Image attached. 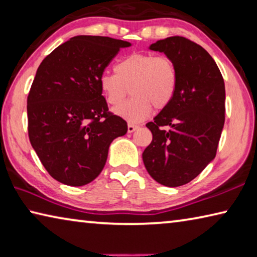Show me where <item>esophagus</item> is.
Returning <instances> with one entry per match:
<instances>
[{
	"instance_id": "34e87169",
	"label": "esophagus",
	"mask_w": 257,
	"mask_h": 257,
	"mask_svg": "<svg viewBox=\"0 0 257 257\" xmlns=\"http://www.w3.org/2000/svg\"><path fill=\"white\" fill-rule=\"evenodd\" d=\"M139 127L138 125H136V124H131V123H128V125H127V131H128V133H133L134 131H136V130Z\"/></svg>"
}]
</instances>
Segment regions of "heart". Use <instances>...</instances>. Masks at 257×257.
<instances>
[{
    "mask_svg": "<svg viewBox=\"0 0 257 257\" xmlns=\"http://www.w3.org/2000/svg\"><path fill=\"white\" fill-rule=\"evenodd\" d=\"M115 73H102L99 87L108 105L118 106L127 95L133 98L115 109V114L131 123L145 120L157 109L167 107L178 85L177 69L167 55L134 53L118 61Z\"/></svg>",
    "mask_w": 257,
    "mask_h": 257,
    "instance_id": "b5f03b06",
    "label": "heart"
}]
</instances>
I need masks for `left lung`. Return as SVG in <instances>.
<instances>
[{
  "mask_svg": "<svg viewBox=\"0 0 257 257\" xmlns=\"http://www.w3.org/2000/svg\"><path fill=\"white\" fill-rule=\"evenodd\" d=\"M150 49L174 61L178 85L172 102L146 125L152 141L142 158L156 182L177 187L193 181L217 155L226 110L224 82L210 54L190 39L173 36Z\"/></svg>",
  "mask_w": 257,
  "mask_h": 257,
  "instance_id": "left-lung-1",
  "label": "left lung"
}]
</instances>
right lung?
<instances>
[{
	"label": "right lung",
	"instance_id": "obj_1",
	"mask_svg": "<svg viewBox=\"0 0 257 257\" xmlns=\"http://www.w3.org/2000/svg\"><path fill=\"white\" fill-rule=\"evenodd\" d=\"M131 43L75 36L44 58L27 98L28 136L57 182L83 186L101 173L108 149L127 124L108 110L99 76Z\"/></svg>",
	"mask_w": 257,
	"mask_h": 257
}]
</instances>
